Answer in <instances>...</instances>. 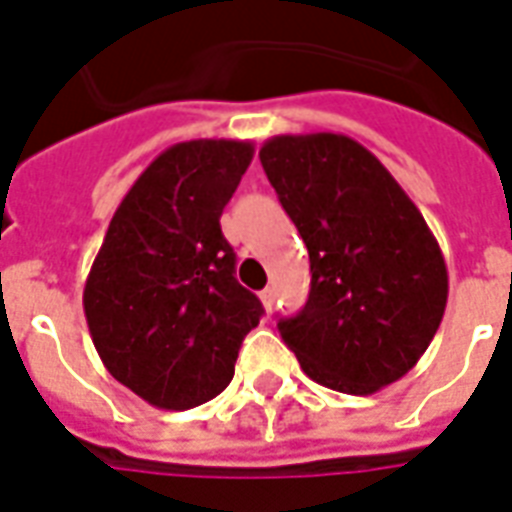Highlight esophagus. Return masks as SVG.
<instances>
[{
  "label": "esophagus",
  "mask_w": 512,
  "mask_h": 512,
  "mask_svg": "<svg viewBox=\"0 0 512 512\" xmlns=\"http://www.w3.org/2000/svg\"><path fill=\"white\" fill-rule=\"evenodd\" d=\"M260 298H263V304L271 306V304H274V298H276V290H274V287H266V290L260 293Z\"/></svg>",
  "instance_id": "obj_1"
}]
</instances>
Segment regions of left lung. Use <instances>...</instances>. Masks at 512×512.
<instances>
[{
	"mask_svg": "<svg viewBox=\"0 0 512 512\" xmlns=\"http://www.w3.org/2000/svg\"><path fill=\"white\" fill-rule=\"evenodd\" d=\"M260 162L309 249V301L279 320L306 377L352 396L401 380L448 304V266L418 206L347 135H276Z\"/></svg>",
	"mask_w": 512,
	"mask_h": 512,
	"instance_id": "1",
	"label": "left lung"
}]
</instances>
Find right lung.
I'll list each match as a JSON object with an SVG mask.
<instances>
[{"label": "right lung", "mask_w": 512, "mask_h": 512, "mask_svg": "<svg viewBox=\"0 0 512 512\" xmlns=\"http://www.w3.org/2000/svg\"><path fill=\"white\" fill-rule=\"evenodd\" d=\"M255 157L249 140L170 146L116 208L83 287L105 369L160 410H192L225 391L263 306L236 282L222 208Z\"/></svg>", "instance_id": "1"}]
</instances>
